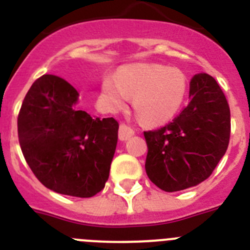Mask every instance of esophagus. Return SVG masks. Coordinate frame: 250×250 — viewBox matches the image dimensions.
<instances>
[{
	"label": "esophagus",
	"instance_id": "esophagus-1",
	"mask_svg": "<svg viewBox=\"0 0 250 250\" xmlns=\"http://www.w3.org/2000/svg\"><path fill=\"white\" fill-rule=\"evenodd\" d=\"M134 134H135L134 130L130 126H126V125H121L120 129H119V139H120L121 141L129 140Z\"/></svg>",
	"mask_w": 250,
	"mask_h": 250
}]
</instances>
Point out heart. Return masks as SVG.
<instances>
[{
  "instance_id": "obj_1",
  "label": "heart",
  "mask_w": 250,
  "mask_h": 250,
  "mask_svg": "<svg viewBox=\"0 0 250 250\" xmlns=\"http://www.w3.org/2000/svg\"><path fill=\"white\" fill-rule=\"evenodd\" d=\"M187 95V79L180 70L159 63L124 67L118 76L103 80V98L110 109H123L134 96V109L141 121L158 125L179 111Z\"/></svg>"
}]
</instances>
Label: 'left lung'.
Returning a JSON list of instances; mask_svg holds the SVG:
<instances>
[{
    "label": "left lung",
    "instance_id": "obj_1",
    "mask_svg": "<svg viewBox=\"0 0 250 250\" xmlns=\"http://www.w3.org/2000/svg\"><path fill=\"white\" fill-rule=\"evenodd\" d=\"M189 98L171 123L144 131L147 176L169 193L207 180L229 145L230 109L216 81L208 74L195 75Z\"/></svg>",
    "mask_w": 250,
    "mask_h": 250
}]
</instances>
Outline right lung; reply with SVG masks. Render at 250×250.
Returning a JSON list of instances; mask_svg holds the SVG:
<instances>
[{"label": "right lung", "mask_w": 250, "mask_h": 250, "mask_svg": "<svg viewBox=\"0 0 250 250\" xmlns=\"http://www.w3.org/2000/svg\"><path fill=\"white\" fill-rule=\"evenodd\" d=\"M77 96L61 77H39L23 99L17 131L26 163L41 184L63 195L90 198L109 179L119 124L76 109Z\"/></svg>", "instance_id": "right-lung-1"}]
</instances>
